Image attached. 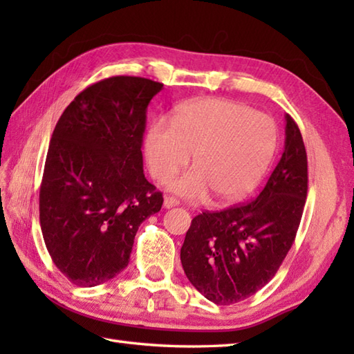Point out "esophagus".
I'll return each instance as SVG.
<instances>
[{
  "instance_id": "1",
  "label": "esophagus",
  "mask_w": 354,
  "mask_h": 354,
  "mask_svg": "<svg viewBox=\"0 0 354 354\" xmlns=\"http://www.w3.org/2000/svg\"><path fill=\"white\" fill-rule=\"evenodd\" d=\"M179 205V201L173 196H165L164 198V208H171Z\"/></svg>"
}]
</instances>
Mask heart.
Returning a JSON list of instances; mask_svg holds the SVG:
<instances>
[{
    "instance_id": "heart-1",
    "label": "heart",
    "mask_w": 354,
    "mask_h": 354,
    "mask_svg": "<svg viewBox=\"0 0 354 354\" xmlns=\"http://www.w3.org/2000/svg\"><path fill=\"white\" fill-rule=\"evenodd\" d=\"M277 124L269 115L227 99L183 103L165 120L149 126L142 140L150 175L165 183L189 162L193 169L171 179L169 189L192 201L213 194L219 204L246 198L274 160Z\"/></svg>"
}]
</instances>
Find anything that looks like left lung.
Wrapping results in <instances>:
<instances>
[{
	"mask_svg": "<svg viewBox=\"0 0 354 354\" xmlns=\"http://www.w3.org/2000/svg\"><path fill=\"white\" fill-rule=\"evenodd\" d=\"M284 150L265 189L250 204L194 217L181 248L189 281L219 306L250 298L288 255L307 196V155L289 114Z\"/></svg>",
	"mask_w": 354,
	"mask_h": 354,
	"instance_id": "left-lung-1",
	"label": "left lung"
}]
</instances>
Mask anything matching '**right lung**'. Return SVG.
I'll use <instances>...</instances> for the list:
<instances>
[{"label":"right lung","instance_id":"1","mask_svg":"<svg viewBox=\"0 0 354 354\" xmlns=\"http://www.w3.org/2000/svg\"><path fill=\"white\" fill-rule=\"evenodd\" d=\"M162 84L115 76L88 86L59 118L39 192L45 246L82 288L109 281L129 265L133 239L162 194L142 171V133Z\"/></svg>","mask_w":354,"mask_h":354}]
</instances>
